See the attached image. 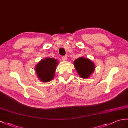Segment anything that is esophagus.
<instances>
[{
    "label": "esophagus",
    "instance_id": "1",
    "mask_svg": "<svg viewBox=\"0 0 128 128\" xmlns=\"http://www.w3.org/2000/svg\"><path fill=\"white\" fill-rule=\"evenodd\" d=\"M62 59H63V60H64V61H66V60H67V58H68V57H67V56H62Z\"/></svg>",
    "mask_w": 128,
    "mask_h": 128
}]
</instances>
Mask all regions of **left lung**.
<instances>
[{
  "instance_id": "8db88e82",
  "label": "left lung",
  "mask_w": 128,
  "mask_h": 128,
  "mask_svg": "<svg viewBox=\"0 0 128 128\" xmlns=\"http://www.w3.org/2000/svg\"><path fill=\"white\" fill-rule=\"evenodd\" d=\"M74 66L79 75L82 78H87L94 70V64L88 58L83 57L76 59L74 61Z\"/></svg>"
}]
</instances>
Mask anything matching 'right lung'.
Listing matches in <instances>:
<instances>
[{
	"label": "right lung",
	"mask_w": 128,
	"mask_h": 128,
	"mask_svg": "<svg viewBox=\"0 0 128 128\" xmlns=\"http://www.w3.org/2000/svg\"><path fill=\"white\" fill-rule=\"evenodd\" d=\"M57 64V60L53 58H47L41 60L35 67L38 78L44 82L51 81L54 76Z\"/></svg>",
	"instance_id": "obj_1"
}]
</instances>
